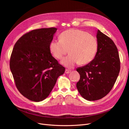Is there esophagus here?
I'll use <instances>...</instances> for the list:
<instances>
[{
    "instance_id": "34e87169",
    "label": "esophagus",
    "mask_w": 129,
    "mask_h": 129,
    "mask_svg": "<svg viewBox=\"0 0 129 129\" xmlns=\"http://www.w3.org/2000/svg\"><path fill=\"white\" fill-rule=\"evenodd\" d=\"M71 70L66 69V70H65V73L66 74H69L70 73H71Z\"/></svg>"
}]
</instances>
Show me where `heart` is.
Segmentation results:
<instances>
[{"label": "heart", "mask_w": 129, "mask_h": 129, "mask_svg": "<svg viewBox=\"0 0 129 129\" xmlns=\"http://www.w3.org/2000/svg\"><path fill=\"white\" fill-rule=\"evenodd\" d=\"M59 40H53L49 48L52 55L57 59L62 58L69 52V55L61 60L66 67L72 68L75 65L90 62L96 55L97 42L96 38L87 32L70 29L59 35Z\"/></svg>", "instance_id": "heart-1"}]
</instances>
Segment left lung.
I'll return each mask as SVG.
<instances>
[{
    "label": "left lung",
    "instance_id": "left-lung-1",
    "mask_svg": "<svg viewBox=\"0 0 129 129\" xmlns=\"http://www.w3.org/2000/svg\"><path fill=\"white\" fill-rule=\"evenodd\" d=\"M97 51L93 59L76 71L80 79L77 88L84 99H100L110 92L116 83L120 69L117 47L113 41L98 30Z\"/></svg>",
    "mask_w": 129,
    "mask_h": 129
}]
</instances>
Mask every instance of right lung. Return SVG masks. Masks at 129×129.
Segmentation results:
<instances>
[{
  "label": "right lung",
  "instance_id": "add662e5",
  "mask_svg": "<svg viewBox=\"0 0 129 129\" xmlns=\"http://www.w3.org/2000/svg\"><path fill=\"white\" fill-rule=\"evenodd\" d=\"M57 29L32 30L13 47L10 68L16 87L28 99L39 102L49 96L65 68L51 55L49 45Z\"/></svg>",
  "mask_w": 129,
  "mask_h": 129
}]
</instances>
